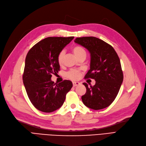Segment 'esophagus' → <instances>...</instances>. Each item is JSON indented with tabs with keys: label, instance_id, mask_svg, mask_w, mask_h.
I'll use <instances>...</instances> for the list:
<instances>
[{
	"label": "esophagus",
	"instance_id": "obj_1",
	"mask_svg": "<svg viewBox=\"0 0 146 146\" xmlns=\"http://www.w3.org/2000/svg\"><path fill=\"white\" fill-rule=\"evenodd\" d=\"M72 84H73V86H78V85H80V83H79V82H74L73 83H72Z\"/></svg>",
	"mask_w": 146,
	"mask_h": 146
}]
</instances>
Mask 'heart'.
I'll list each match as a JSON object with an SVG mask.
<instances>
[{
  "label": "heart",
  "mask_w": 146,
  "mask_h": 146,
  "mask_svg": "<svg viewBox=\"0 0 146 146\" xmlns=\"http://www.w3.org/2000/svg\"><path fill=\"white\" fill-rule=\"evenodd\" d=\"M72 50L74 54L76 55L77 58L80 57H85L86 56V51L82 46H75L72 48ZM64 57V50H61L57 56V61L59 64H62L63 63V60ZM66 76L70 80H76L80 77L81 72L77 69H71L68 71L66 74Z\"/></svg>",
  "instance_id": "b5f03b06"
}]
</instances>
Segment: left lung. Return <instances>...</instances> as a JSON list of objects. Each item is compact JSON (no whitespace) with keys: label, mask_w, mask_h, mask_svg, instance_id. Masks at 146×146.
<instances>
[{"label":"left lung","mask_w":146,"mask_h":146,"mask_svg":"<svg viewBox=\"0 0 146 146\" xmlns=\"http://www.w3.org/2000/svg\"><path fill=\"white\" fill-rule=\"evenodd\" d=\"M91 54L90 69L85 79L96 80L93 86L83 84L86 92L82 96L83 104L95 110L108 107L116 99L123 82L121 61L116 52L109 44L94 36L77 38L74 40Z\"/></svg>","instance_id":"1"}]
</instances>
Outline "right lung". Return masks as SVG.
Segmentation results:
<instances>
[{"label": "right lung", "mask_w": 146, "mask_h": 146, "mask_svg": "<svg viewBox=\"0 0 146 146\" xmlns=\"http://www.w3.org/2000/svg\"><path fill=\"white\" fill-rule=\"evenodd\" d=\"M74 36L48 37L34 45L25 58L23 76L27 96L34 107L44 113H51L63 104L72 82L64 80L56 84L52 74L60 71L57 56Z\"/></svg>", "instance_id": "1"}]
</instances>
